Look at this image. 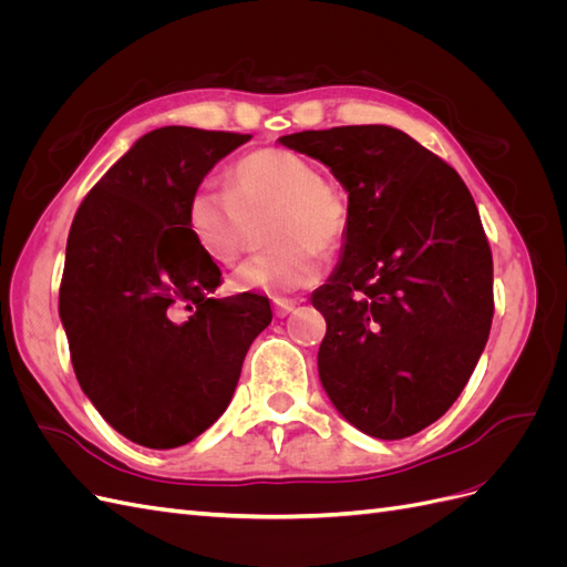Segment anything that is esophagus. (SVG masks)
Returning <instances> with one entry per match:
<instances>
[{
  "mask_svg": "<svg viewBox=\"0 0 567 567\" xmlns=\"http://www.w3.org/2000/svg\"><path fill=\"white\" fill-rule=\"evenodd\" d=\"M296 300H286V298H277L274 300V315L277 317H286V315H290L296 310Z\"/></svg>",
  "mask_w": 567,
  "mask_h": 567,
  "instance_id": "obj_1",
  "label": "esophagus"
}]
</instances>
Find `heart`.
Masks as SVG:
<instances>
[{"instance_id":"1","label":"heart","mask_w":567,"mask_h":567,"mask_svg":"<svg viewBox=\"0 0 567 567\" xmlns=\"http://www.w3.org/2000/svg\"><path fill=\"white\" fill-rule=\"evenodd\" d=\"M271 217L265 244L234 271L231 288L281 298L321 277L319 255L338 252L348 234V203L315 163L286 148H260L238 161L229 188L200 184L186 208V225L198 248L221 265H234L250 244L255 225Z\"/></svg>"}]
</instances>
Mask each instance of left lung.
<instances>
[{
    "mask_svg": "<svg viewBox=\"0 0 567 567\" xmlns=\"http://www.w3.org/2000/svg\"><path fill=\"white\" fill-rule=\"evenodd\" d=\"M348 192L342 262L312 296L319 379L359 431L402 440L468 383L494 317L492 250L452 165L388 125L286 134Z\"/></svg>",
    "mask_w": 567,
    "mask_h": 567,
    "instance_id": "8db88e82",
    "label": "left lung"
}]
</instances>
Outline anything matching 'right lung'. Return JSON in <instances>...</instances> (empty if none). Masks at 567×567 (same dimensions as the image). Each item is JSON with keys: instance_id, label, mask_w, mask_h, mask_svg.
I'll return each mask as SVG.
<instances>
[{"instance_id": "1", "label": "right lung", "mask_w": 567, "mask_h": 567, "mask_svg": "<svg viewBox=\"0 0 567 567\" xmlns=\"http://www.w3.org/2000/svg\"><path fill=\"white\" fill-rule=\"evenodd\" d=\"M250 134H144L75 213L59 315L78 383L120 435L151 450L192 442L225 414L269 300H215L221 271L186 208L203 177Z\"/></svg>"}]
</instances>
